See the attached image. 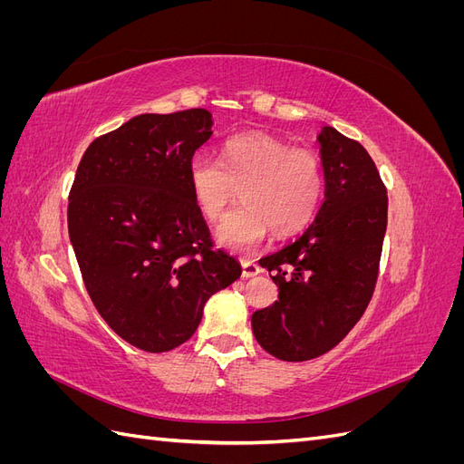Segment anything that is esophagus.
I'll return each instance as SVG.
<instances>
[{"mask_svg":"<svg viewBox=\"0 0 464 464\" xmlns=\"http://www.w3.org/2000/svg\"><path fill=\"white\" fill-rule=\"evenodd\" d=\"M261 273V266L254 261H242V276L244 278H254Z\"/></svg>","mask_w":464,"mask_h":464,"instance_id":"34e87169","label":"esophagus"}]
</instances>
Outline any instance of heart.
Returning <instances> with one entry per match:
<instances>
[{"label": "heart", "instance_id": "1", "mask_svg": "<svg viewBox=\"0 0 464 464\" xmlns=\"http://www.w3.org/2000/svg\"><path fill=\"white\" fill-rule=\"evenodd\" d=\"M189 189L208 220L222 217L242 189L244 207L232 210L215 240L232 254H251L273 228L278 236L310 224L325 193V172L314 150L290 149L265 133L234 137L222 159L198 152L189 162Z\"/></svg>", "mask_w": 464, "mask_h": 464}]
</instances>
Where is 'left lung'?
<instances>
[{"label":"left lung","mask_w":464,"mask_h":464,"mask_svg":"<svg viewBox=\"0 0 464 464\" xmlns=\"http://www.w3.org/2000/svg\"><path fill=\"white\" fill-rule=\"evenodd\" d=\"M317 141L325 201L296 242L263 259L278 300L251 315L257 343L285 362L329 353L356 325L387 230V189L368 150L329 125Z\"/></svg>","instance_id":"obj_1"}]
</instances>
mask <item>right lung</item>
<instances>
[{"label":"right lung","mask_w":464,"mask_h":464,"mask_svg":"<svg viewBox=\"0 0 464 464\" xmlns=\"http://www.w3.org/2000/svg\"><path fill=\"white\" fill-rule=\"evenodd\" d=\"M203 108L141 114L82 154L67 227L89 296L125 343L168 353L198 331L242 266L213 247L189 189V162L213 135Z\"/></svg>","instance_id":"right-lung-1"}]
</instances>
